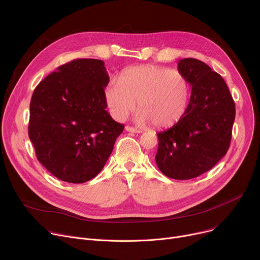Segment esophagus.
Returning a JSON list of instances; mask_svg holds the SVG:
<instances>
[{
    "instance_id": "obj_1",
    "label": "esophagus",
    "mask_w": 260,
    "mask_h": 260,
    "mask_svg": "<svg viewBox=\"0 0 260 260\" xmlns=\"http://www.w3.org/2000/svg\"><path fill=\"white\" fill-rule=\"evenodd\" d=\"M125 129H126V132L135 133V134H141V133H142V131H141V129H138V128L133 127V126H129V125H126V126H125Z\"/></svg>"
}]
</instances>
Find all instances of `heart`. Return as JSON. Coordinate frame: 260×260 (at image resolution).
Returning a JSON list of instances; mask_svg holds the SVG:
<instances>
[{"label": "heart", "instance_id": "1", "mask_svg": "<svg viewBox=\"0 0 260 260\" xmlns=\"http://www.w3.org/2000/svg\"><path fill=\"white\" fill-rule=\"evenodd\" d=\"M190 84L183 74L167 68L145 64L124 70L118 82L105 89L106 104L114 118L122 120L139 101L138 120L168 128L184 116L190 99Z\"/></svg>", "mask_w": 260, "mask_h": 260}]
</instances>
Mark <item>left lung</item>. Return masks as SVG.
<instances>
[{
    "instance_id": "1",
    "label": "left lung",
    "mask_w": 260,
    "mask_h": 260,
    "mask_svg": "<svg viewBox=\"0 0 260 260\" xmlns=\"http://www.w3.org/2000/svg\"><path fill=\"white\" fill-rule=\"evenodd\" d=\"M191 86L190 101L181 120L157 134L155 161L162 174L188 180L210 171L230 148L236 106L218 73L196 58L178 62Z\"/></svg>"
}]
</instances>
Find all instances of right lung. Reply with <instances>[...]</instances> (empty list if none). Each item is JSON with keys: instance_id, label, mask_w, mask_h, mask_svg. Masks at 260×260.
I'll return each instance as SVG.
<instances>
[{"instance_id": "obj_1", "label": "right lung", "mask_w": 260, "mask_h": 260, "mask_svg": "<svg viewBox=\"0 0 260 260\" xmlns=\"http://www.w3.org/2000/svg\"><path fill=\"white\" fill-rule=\"evenodd\" d=\"M108 83L103 60L80 58L58 67L34 90L28 137L37 158L57 179L89 181L112 153L124 125L106 111Z\"/></svg>"}]
</instances>
